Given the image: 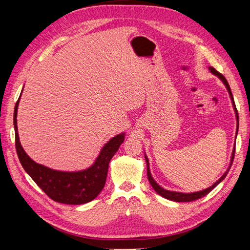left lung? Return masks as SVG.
Instances as JSON below:
<instances>
[{
    "label": "left lung",
    "mask_w": 250,
    "mask_h": 250,
    "mask_svg": "<svg viewBox=\"0 0 250 250\" xmlns=\"http://www.w3.org/2000/svg\"><path fill=\"white\" fill-rule=\"evenodd\" d=\"M209 72L213 74V75L218 77L220 81L222 82V83L225 84L228 92H229V95H230V99H231V102H232V106H233V109H234V113H235V118H236V133H235V140H236V135H237V132H238V114H237V110H236V106H235V103H234V100H233V95H232V92H231V89H230V86L229 83H228L227 79L225 78L224 75H221V74L219 72H217L214 67L209 66L208 67ZM235 144V143H234ZM234 152H235V145L234 147H233V150H232V155H231V160H230V164L229 167H228L227 171L222 174V176L217 180L216 183H214L213 185L210 186V187L206 188V189H203V190H200V191H194V192H179V191H171V190H167L162 188L160 185H159L155 179H153V177L151 176V172H150V167H149V160H148V158L146 156L145 153V160H146V163H147V177H148V180H149V183L151 185V187L153 188V190L156 191V192L161 195L162 198H166L167 200H171V201H174V202H191V201H195V200H199L201 198H203V196H205L206 194H208L211 190H213L215 187H217L222 180H224L227 176L228 172H229V169L232 166V162H233V159H234Z\"/></svg>",
    "instance_id": "obj_1"
}]
</instances>
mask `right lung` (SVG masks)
<instances>
[{
  "instance_id": "right-lung-1",
  "label": "right lung",
  "mask_w": 250,
  "mask_h": 250,
  "mask_svg": "<svg viewBox=\"0 0 250 250\" xmlns=\"http://www.w3.org/2000/svg\"><path fill=\"white\" fill-rule=\"evenodd\" d=\"M21 94L22 91L14 110V128L16 150L24 171L51 200L59 203L81 205L94 200L104 188L109 161L124 143L125 132L115 135L104 144L94 162L87 168L73 172L50 168L32 160L21 146L17 126V111Z\"/></svg>"
}]
</instances>
